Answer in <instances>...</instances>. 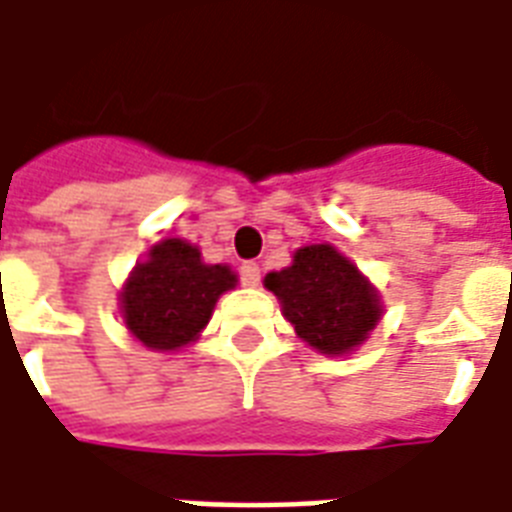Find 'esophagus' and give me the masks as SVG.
Returning <instances> with one entry per match:
<instances>
[{"mask_svg":"<svg viewBox=\"0 0 512 512\" xmlns=\"http://www.w3.org/2000/svg\"><path fill=\"white\" fill-rule=\"evenodd\" d=\"M241 282H244V285H252V288L260 285V266L252 263V260L244 263V266H241Z\"/></svg>","mask_w":512,"mask_h":512,"instance_id":"esophagus-1","label":"esophagus"}]
</instances>
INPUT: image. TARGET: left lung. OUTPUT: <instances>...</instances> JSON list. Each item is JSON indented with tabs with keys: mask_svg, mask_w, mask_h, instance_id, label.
<instances>
[{
	"mask_svg": "<svg viewBox=\"0 0 512 512\" xmlns=\"http://www.w3.org/2000/svg\"><path fill=\"white\" fill-rule=\"evenodd\" d=\"M263 282L296 335L321 355H349L382 316L374 285L330 244L296 249L291 266L271 271Z\"/></svg>",
	"mask_w": 512,
	"mask_h": 512,
	"instance_id": "8db88e82",
	"label": "left lung"
}]
</instances>
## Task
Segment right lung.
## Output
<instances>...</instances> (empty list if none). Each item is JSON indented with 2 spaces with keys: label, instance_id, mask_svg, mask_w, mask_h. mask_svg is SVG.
Here are the masks:
<instances>
[{
  "label": "right lung",
  "instance_id": "1",
  "mask_svg": "<svg viewBox=\"0 0 512 512\" xmlns=\"http://www.w3.org/2000/svg\"><path fill=\"white\" fill-rule=\"evenodd\" d=\"M235 282L230 266H207L196 246L166 238L132 268L121 288V316L146 349L174 352L199 338L219 296Z\"/></svg>",
  "mask_w": 512,
  "mask_h": 512
}]
</instances>
